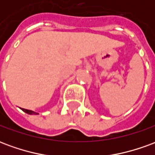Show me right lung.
Segmentation results:
<instances>
[{
	"instance_id": "obj_1",
	"label": "right lung",
	"mask_w": 155,
	"mask_h": 155,
	"mask_svg": "<svg viewBox=\"0 0 155 155\" xmlns=\"http://www.w3.org/2000/svg\"><path fill=\"white\" fill-rule=\"evenodd\" d=\"M22 110L25 112L26 114H38L37 113H35L34 111L32 110H25V109H22Z\"/></svg>"
}]
</instances>
